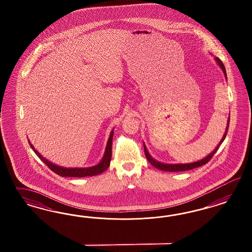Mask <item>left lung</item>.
I'll return each instance as SVG.
<instances>
[{
	"mask_svg": "<svg viewBox=\"0 0 252 252\" xmlns=\"http://www.w3.org/2000/svg\"><path fill=\"white\" fill-rule=\"evenodd\" d=\"M214 59H215V62L217 63V64L221 67V71L223 72V75L225 76V78L227 79L226 71H225V67H224L223 63H221V60H220L218 57H214ZM229 122H230V117H228L225 132H224L223 136L221 137L219 144L216 146V148L214 149V152H212L209 155H207L205 158H203V159H201V160H197V161H194V162H190V163H164V162H160V161H158V160H156L154 158H153V156L149 153L148 150H147V147H146L144 142H143L146 158H147V160H149V162H150L153 166L157 168V169H159V170H161V171H166V172H182V171H188V170H191V169H194V168L199 167V166H201V165H204V164H206L209 160L212 159V157H213L214 154H215V153L217 152V150L219 149V147H220V145L222 143V141L224 140V138L226 137V134H227V131H228Z\"/></svg>",
	"mask_w": 252,
	"mask_h": 252,
	"instance_id": "obj_1",
	"label": "left lung"
}]
</instances>
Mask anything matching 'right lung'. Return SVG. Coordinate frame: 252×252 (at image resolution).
Masks as SVG:
<instances>
[{
	"label": "right lung",
	"mask_w": 252,
	"mask_h": 252,
	"mask_svg": "<svg viewBox=\"0 0 252 252\" xmlns=\"http://www.w3.org/2000/svg\"><path fill=\"white\" fill-rule=\"evenodd\" d=\"M113 136H114V130L111 131V134L108 138L107 141L106 148H105V152L103 154L102 159L100 160L98 164L93 165L91 167H76V168H66L59 166L57 164H54L53 162H51L50 160L45 159L40 153H38L37 150H35L34 146L31 144V141L29 140V143L31 144V149L34 151V153H36L38 156V158L42 160L48 167L50 168L52 171H54L55 174H57L58 176H66V177H85V176H97L101 174L102 172H104L105 170L108 169L111 159H112V142H113Z\"/></svg>",
	"instance_id": "right-lung-1"
}]
</instances>
